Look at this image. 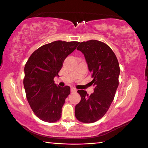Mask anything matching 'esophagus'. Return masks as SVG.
<instances>
[{
  "label": "esophagus",
  "mask_w": 148,
  "mask_h": 148,
  "mask_svg": "<svg viewBox=\"0 0 148 148\" xmlns=\"http://www.w3.org/2000/svg\"><path fill=\"white\" fill-rule=\"evenodd\" d=\"M76 91H77L76 88H75L74 87L71 88V92H76Z\"/></svg>",
  "instance_id": "esophagus-1"
}]
</instances>
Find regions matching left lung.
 Wrapping results in <instances>:
<instances>
[{
  "label": "left lung",
  "instance_id": "1",
  "mask_svg": "<svg viewBox=\"0 0 148 148\" xmlns=\"http://www.w3.org/2000/svg\"><path fill=\"white\" fill-rule=\"evenodd\" d=\"M77 50L84 54L95 88L90 95L77 90L81 101L75 107V116L79 122L93 123L104 116L114 100L119 83V63L111 48L97 40L82 42Z\"/></svg>",
  "mask_w": 148,
  "mask_h": 148
}]
</instances>
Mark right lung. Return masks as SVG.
Returning <instances> with one entry per match:
<instances>
[{
  "label": "right lung",
  "instance_id": "obj_1",
  "mask_svg": "<svg viewBox=\"0 0 148 148\" xmlns=\"http://www.w3.org/2000/svg\"><path fill=\"white\" fill-rule=\"evenodd\" d=\"M79 43L56 41L42 45L32 53L26 63L23 83L26 98L34 114L44 122L52 123L60 119L71 88L57 86L53 78Z\"/></svg>",
  "mask_w": 148,
  "mask_h": 148
}]
</instances>
